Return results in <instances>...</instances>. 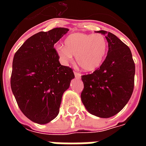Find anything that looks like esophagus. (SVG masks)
I'll list each match as a JSON object with an SVG mask.
<instances>
[{"instance_id": "esophagus-1", "label": "esophagus", "mask_w": 146, "mask_h": 146, "mask_svg": "<svg viewBox=\"0 0 146 146\" xmlns=\"http://www.w3.org/2000/svg\"><path fill=\"white\" fill-rule=\"evenodd\" d=\"M74 76H75L76 78H80L81 75H80L79 73H77V72H74Z\"/></svg>"}]
</instances>
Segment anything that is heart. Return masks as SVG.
Instances as JSON below:
<instances>
[{"label": "heart", "mask_w": 146, "mask_h": 146, "mask_svg": "<svg viewBox=\"0 0 146 146\" xmlns=\"http://www.w3.org/2000/svg\"><path fill=\"white\" fill-rule=\"evenodd\" d=\"M64 43L65 46L58 45L56 48L60 60L67 64L75 56L77 65L86 72H92L99 68L107 52V41L99 33H72Z\"/></svg>", "instance_id": "heart-1"}]
</instances>
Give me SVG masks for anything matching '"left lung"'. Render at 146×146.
Masks as SVG:
<instances>
[{
    "label": "left lung",
    "instance_id": "1",
    "mask_svg": "<svg viewBox=\"0 0 146 146\" xmlns=\"http://www.w3.org/2000/svg\"><path fill=\"white\" fill-rule=\"evenodd\" d=\"M107 40V56L92 74L81 76L80 98L88 112L100 118L115 116L125 106L134 90L135 66L131 51L113 33L100 30Z\"/></svg>",
    "mask_w": 146,
    "mask_h": 146
}]
</instances>
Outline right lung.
I'll return each instance as SVG.
<instances>
[{"instance_id":"obj_1","label":"right lung","mask_w":146,"mask_h":146,"mask_svg":"<svg viewBox=\"0 0 146 146\" xmlns=\"http://www.w3.org/2000/svg\"><path fill=\"white\" fill-rule=\"evenodd\" d=\"M68 31L58 27L39 32L27 39L14 55L11 91L23 113L39 124L58 116L62 95L75 77L71 68L61 65L54 48Z\"/></svg>"}]
</instances>
